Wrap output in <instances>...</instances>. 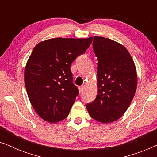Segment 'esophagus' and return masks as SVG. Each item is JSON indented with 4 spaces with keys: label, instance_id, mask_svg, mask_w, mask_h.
<instances>
[{
    "label": "esophagus",
    "instance_id": "1",
    "mask_svg": "<svg viewBox=\"0 0 157 157\" xmlns=\"http://www.w3.org/2000/svg\"><path fill=\"white\" fill-rule=\"evenodd\" d=\"M78 89H79V91H80V93L81 94V93H83V91L85 90V86H81L78 87Z\"/></svg>",
    "mask_w": 157,
    "mask_h": 157
}]
</instances>
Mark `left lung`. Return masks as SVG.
I'll return each mask as SVG.
<instances>
[{
    "instance_id": "8db88e82",
    "label": "left lung",
    "mask_w": 157,
    "mask_h": 157,
    "mask_svg": "<svg viewBox=\"0 0 157 157\" xmlns=\"http://www.w3.org/2000/svg\"><path fill=\"white\" fill-rule=\"evenodd\" d=\"M93 48L98 59L96 99L86 105L94 119L103 124L117 121L130 106L137 87L134 62L123 45L94 36Z\"/></svg>"
}]
</instances>
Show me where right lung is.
Segmentation results:
<instances>
[{
  "label": "right lung",
  "instance_id": "add662e5",
  "mask_svg": "<svg viewBox=\"0 0 157 157\" xmlns=\"http://www.w3.org/2000/svg\"><path fill=\"white\" fill-rule=\"evenodd\" d=\"M92 40L51 38L33 48L25 67V85L32 106L45 121L56 123L68 117L79 93L72 83L71 65Z\"/></svg>",
  "mask_w": 157,
  "mask_h": 157
}]
</instances>
